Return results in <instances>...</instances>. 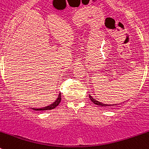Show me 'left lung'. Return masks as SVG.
<instances>
[{"label":"left lung","mask_w":149,"mask_h":149,"mask_svg":"<svg viewBox=\"0 0 149 149\" xmlns=\"http://www.w3.org/2000/svg\"><path fill=\"white\" fill-rule=\"evenodd\" d=\"M89 98L90 100L92 101V102H93L95 104H97V105L98 106H102V107H106V106H115V105H117V104H104L102 103V102H98V101H97V100H95V98H92V96H91L89 95Z\"/></svg>","instance_id":"8db88e82"}]
</instances>
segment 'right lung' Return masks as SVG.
<instances>
[{
  "instance_id": "1",
  "label": "right lung",
  "mask_w": 149,
  "mask_h": 149,
  "mask_svg": "<svg viewBox=\"0 0 149 149\" xmlns=\"http://www.w3.org/2000/svg\"><path fill=\"white\" fill-rule=\"evenodd\" d=\"M61 101V93H59L58 96H57V98L51 104H49L48 106H46V107H40V108H35V107H31L32 110H35V111H47V110H52L54 108H55L58 104H60Z\"/></svg>"
}]
</instances>
